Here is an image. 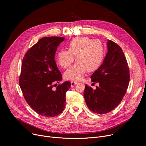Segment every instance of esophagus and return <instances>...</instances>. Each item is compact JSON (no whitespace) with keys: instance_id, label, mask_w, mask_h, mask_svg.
Here are the masks:
<instances>
[{"instance_id":"34e87169","label":"esophagus","mask_w":146,"mask_h":146,"mask_svg":"<svg viewBox=\"0 0 146 146\" xmlns=\"http://www.w3.org/2000/svg\"><path fill=\"white\" fill-rule=\"evenodd\" d=\"M76 84H78L77 82H74V81L71 82V87L73 88L76 85Z\"/></svg>"}]
</instances>
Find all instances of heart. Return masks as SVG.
<instances>
[{
  "mask_svg": "<svg viewBox=\"0 0 146 146\" xmlns=\"http://www.w3.org/2000/svg\"><path fill=\"white\" fill-rule=\"evenodd\" d=\"M104 49L101 42L88 37L72 39L68 44V50H61L57 54L56 60L60 66L67 68L77 61L64 73V78L72 81L83 78L86 71L93 72L99 67L103 60Z\"/></svg>",
  "mask_w": 146,
  "mask_h": 146,
  "instance_id": "heart-1",
  "label": "heart"
}]
</instances>
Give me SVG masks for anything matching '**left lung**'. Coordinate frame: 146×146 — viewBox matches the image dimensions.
Here are the masks:
<instances>
[{"label":"left lung","mask_w":146,"mask_h":146,"mask_svg":"<svg viewBox=\"0 0 146 146\" xmlns=\"http://www.w3.org/2000/svg\"><path fill=\"white\" fill-rule=\"evenodd\" d=\"M108 52L102 65L91 76L92 82L98 83L94 90L87 85L84 98L88 108L98 114L112 111L124 96L129 82V72L124 54L114 42H107Z\"/></svg>","instance_id":"obj_1"}]
</instances>
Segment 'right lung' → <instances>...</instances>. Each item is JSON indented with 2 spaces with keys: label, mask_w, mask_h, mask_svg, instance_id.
<instances>
[{
  "label": "right lung",
  "mask_w": 146,
  "mask_h": 146,
  "mask_svg": "<svg viewBox=\"0 0 146 146\" xmlns=\"http://www.w3.org/2000/svg\"><path fill=\"white\" fill-rule=\"evenodd\" d=\"M64 37L41 38L25 54L23 58L19 86L29 106L41 115L53 117L63 112L66 105V94L70 82L57 85L62 76L55 61L58 46Z\"/></svg>",
  "instance_id": "1"
}]
</instances>
